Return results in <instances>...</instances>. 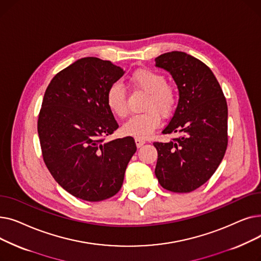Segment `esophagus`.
I'll return each mask as SVG.
<instances>
[{
  "label": "esophagus",
  "instance_id": "34e87169",
  "mask_svg": "<svg viewBox=\"0 0 261 261\" xmlns=\"http://www.w3.org/2000/svg\"><path fill=\"white\" fill-rule=\"evenodd\" d=\"M145 143H146V142H145V140H142V139H138V138L135 139V144H136V146H138V148L142 147V146H143Z\"/></svg>",
  "mask_w": 261,
  "mask_h": 261
}]
</instances>
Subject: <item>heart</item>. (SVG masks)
<instances>
[{
    "label": "heart",
    "mask_w": 261,
    "mask_h": 261,
    "mask_svg": "<svg viewBox=\"0 0 261 261\" xmlns=\"http://www.w3.org/2000/svg\"><path fill=\"white\" fill-rule=\"evenodd\" d=\"M130 85L135 89L147 93L144 103L146 112L131 116L122 126V132L136 139H146L161 122V116L168 117L172 114L177 103L176 90L167 84L163 74L140 68L129 77ZM107 106L114 115L125 117L128 114V99L126 90L119 82H113L106 94Z\"/></svg>",
    "instance_id": "b5f03b06"
}]
</instances>
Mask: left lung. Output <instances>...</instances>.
Returning <instances> with one entry per match:
<instances>
[{"instance_id":"obj_1","label":"left lung","mask_w":261,"mask_h":261,"mask_svg":"<svg viewBox=\"0 0 261 261\" xmlns=\"http://www.w3.org/2000/svg\"><path fill=\"white\" fill-rule=\"evenodd\" d=\"M179 90V102L164 134L181 133L169 143H153L158 150L155 175L163 188L190 193L215 173L227 147V105L211 68L183 51L155 58Z\"/></svg>"}]
</instances>
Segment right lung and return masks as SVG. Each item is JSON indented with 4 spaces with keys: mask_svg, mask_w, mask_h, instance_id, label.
<instances>
[{
    "mask_svg": "<svg viewBox=\"0 0 261 261\" xmlns=\"http://www.w3.org/2000/svg\"><path fill=\"white\" fill-rule=\"evenodd\" d=\"M122 75L111 61L81 58L55 76L44 94L38 118L44 163L56 182L81 200L116 195L136 151L131 136L105 142L118 128L106 94Z\"/></svg>",
    "mask_w": 261,
    "mask_h": 261,
    "instance_id": "obj_1",
    "label": "right lung"
}]
</instances>
